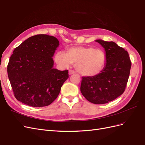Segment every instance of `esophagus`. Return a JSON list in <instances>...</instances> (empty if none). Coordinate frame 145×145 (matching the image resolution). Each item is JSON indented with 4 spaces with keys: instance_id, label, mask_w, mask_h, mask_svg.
<instances>
[{
    "instance_id": "esophagus-1",
    "label": "esophagus",
    "mask_w": 145,
    "mask_h": 145,
    "mask_svg": "<svg viewBox=\"0 0 145 145\" xmlns=\"http://www.w3.org/2000/svg\"><path fill=\"white\" fill-rule=\"evenodd\" d=\"M76 72L74 71V70H72V69H69V75H71V74H74Z\"/></svg>"
}]
</instances>
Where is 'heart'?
<instances>
[{
    "mask_svg": "<svg viewBox=\"0 0 145 145\" xmlns=\"http://www.w3.org/2000/svg\"><path fill=\"white\" fill-rule=\"evenodd\" d=\"M56 62L67 67L72 63L82 75L92 77L102 72L106 64V55L105 51L93 47L74 46L65 52H56Z\"/></svg>",
    "mask_w": 145,
    "mask_h": 145,
    "instance_id": "1",
    "label": "heart"
}]
</instances>
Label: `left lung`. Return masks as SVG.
<instances>
[{"mask_svg":"<svg viewBox=\"0 0 145 145\" xmlns=\"http://www.w3.org/2000/svg\"><path fill=\"white\" fill-rule=\"evenodd\" d=\"M106 51V64L95 76L83 77L82 95L94 104H105L121 95L125 90L130 74L131 61L128 52L114 42L95 40Z\"/></svg>","mask_w":145,"mask_h":145,"instance_id":"8db88e82","label":"left lung"}]
</instances>
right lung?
Instances as JSON below:
<instances>
[{
  "instance_id": "obj_1",
  "label": "right lung",
  "mask_w": 145,
  "mask_h": 145,
  "mask_svg": "<svg viewBox=\"0 0 145 145\" xmlns=\"http://www.w3.org/2000/svg\"><path fill=\"white\" fill-rule=\"evenodd\" d=\"M59 42L55 37L37 34L13 51L7 66L16 99L33 107L46 106L57 97L68 78V70L53 68V56Z\"/></svg>"
}]
</instances>
